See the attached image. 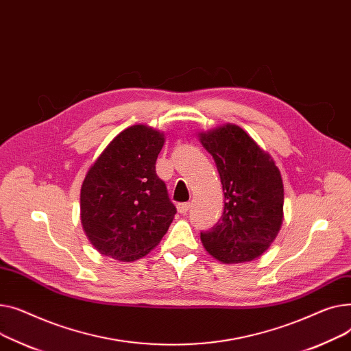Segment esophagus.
Returning <instances> with one entry per match:
<instances>
[{
    "label": "esophagus",
    "mask_w": 351,
    "mask_h": 351,
    "mask_svg": "<svg viewBox=\"0 0 351 351\" xmlns=\"http://www.w3.org/2000/svg\"><path fill=\"white\" fill-rule=\"evenodd\" d=\"M190 202H180L178 205H177V210H178V213H181V214H185L187 213L189 210H190Z\"/></svg>",
    "instance_id": "1"
}]
</instances>
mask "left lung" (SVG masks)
Listing matches in <instances>:
<instances>
[{"label": "left lung", "mask_w": 351, "mask_h": 351, "mask_svg": "<svg viewBox=\"0 0 351 351\" xmlns=\"http://www.w3.org/2000/svg\"><path fill=\"white\" fill-rule=\"evenodd\" d=\"M199 141L219 173L223 213L201 232L204 248L223 263L261 256L276 238L283 219V184L269 154L235 125L201 133Z\"/></svg>", "instance_id": "1"}]
</instances>
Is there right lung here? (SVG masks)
<instances>
[{"label": "right lung", "instance_id": "add662e5", "mask_svg": "<svg viewBox=\"0 0 351 351\" xmlns=\"http://www.w3.org/2000/svg\"><path fill=\"white\" fill-rule=\"evenodd\" d=\"M162 144V133L132 126L89 169L80 190V221L101 255L136 261L167 232L177 210L156 173Z\"/></svg>", "mask_w": 351, "mask_h": 351}]
</instances>
